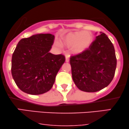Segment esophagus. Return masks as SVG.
Wrapping results in <instances>:
<instances>
[{"label":"esophagus","mask_w":129,"mask_h":129,"mask_svg":"<svg viewBox=\"0 0 129 129\" xmlns=\"http://www.w3.org/2000/svg\"><path fill=\"white\" fill-rule=\"evenodd\" d=\"M69 55L66 54V62H69Z\"/></svg>","instance_id":"esophagus-1"}]
</instances>
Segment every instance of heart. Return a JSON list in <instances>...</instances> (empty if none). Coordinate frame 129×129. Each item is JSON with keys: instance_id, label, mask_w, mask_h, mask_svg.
<instances>
[{"instance_id": "b5f03b06", "label": "heart", "mask_w": 129, "mask_h": 129, "mask_svg": "<svg viewBox=\"0 0 129 129\" xmlns=\"http://www.w3.org/2000/svg\"><path fill=\"white\" fill-rule=\"evenodd\" d=\"M93 35L89 31H76L69 33L61 39V43L67 47H72L75 54H80L91 47Z\"/></svg>"}]
</instances>
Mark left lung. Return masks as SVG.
<instances>
[{
	"label": "left lung",
	"instance_id": "1",
	"mask_svg": "<svg viewBox=\"0 0 129 129\" xmlns=\"http://www.w3.org/2000/svg\"><path fill=\"white\" fill-rule=\"evenodd\" d=\"M73 81L81 91L95 92L105 88L114 76L117 59L113 43L100 33L84 52L71 56Z\"/></svg>",
	"mask_w": 129,
	"mask_h": 129
}]
</instances>
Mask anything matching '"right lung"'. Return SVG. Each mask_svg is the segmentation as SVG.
<instances>
[{
	"label": "right lung",
	"mask_w": 129,
	"mask_h": 129,
	"mask_svg": "<svg viewBox=\"0 0 129 129\" xmlns=\"http://www.w3.org/2000/svg\"><path fill=\"white\" fill-rule=\"evenodd\" d=\"M54 36L38 34L19 41L12 57L13 79L21 91L40 95L52 88L57 73L65 61L62 54L49 53Z\"/></svg>",
	"instance_id": "obj_1"
}]
</instances>
